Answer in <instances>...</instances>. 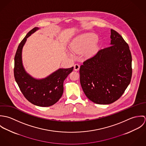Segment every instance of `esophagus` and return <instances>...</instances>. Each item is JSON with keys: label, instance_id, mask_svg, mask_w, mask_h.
Segmentation results:
<instances>
[{"label": "esophagus", "instance_id": "34e87169", "mask_svg": "<svg viewBox=\"0 0 146 146\" xmlns=\"http://www.w3.org/2000/svg\"><path fill=\"white\" fill-rule=\"evenodd\" d=\"M74 70L75 71H78L80 68V65L79 64L76 63L74 66Z\"/></svg>", "mask_w": 146, "mask_h": 146}]
</instances>
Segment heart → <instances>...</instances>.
I'll list each match as a JSON object with an SVG mask.
<instances>
[{
  "label": "heart",
  "mask_w": 146,
  "mask_h": 146,
  "mask_svg": "<svg viewBox=\"0 0 146 146\" xmlns=\"http://www.w3.org/2000/svg\"><path fill=\"white\" fill-rule=\"evenodd\" d=\"M97 36L92 33H86L76 37L71 44V50L75 53L79 54L85 51L88 55L93 54L96 49Z\"/></svg>",
  "instance_id": "b5f03b06"
}]
</instances>
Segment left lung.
Listing matches in <instances>:
<instances>
[{"mask_svg":"<svg viewBox=\"0 0 146 146\" xmlns=\"http://www.w3.org/2000/svg\"><path fill=\"white\" fill-rule=\"evenodd\" d=\"M111 46L100 50L80 68V81L87 98L97 104H111L124 93L132 76L128 44L111 30Z\"/></svg>","mask_w":146,"mask_h":146,"instance_id":"left-lung-1","label":"left lung"}]
</instances>
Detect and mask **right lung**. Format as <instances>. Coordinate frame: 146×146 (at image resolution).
Returning <instances> with one entry per match:
<instances>
[{
  "label": "right lung",
  "instance_id": "obj_1",
  "mask_svg": "<svg viewBox=\"0 0 146 146\" xmlns=\"http://www.w3.org/2000/svg\"><path fill=\"white\" fill-rule=\"evenodd\" d=\"M39 29L34 27L20 43L15 57L14 76L27 101L40 107H49L57 102L62 96L63 82L74 67L60 68L45 79H35L25 70L22 62V50L27 38Z\"/></svg>",
  "mask_w": 146,
  "mask_h": 146
}]
</instances>
